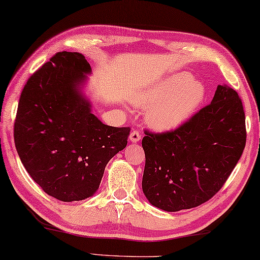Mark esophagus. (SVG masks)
I'll return each instance as SVG.
<instances>
[{
    "label": "esophagus",
    "instance_id": "esophagus-1",
    "mask_svg": "<svg viewBox=\"0 0 260 260\" xmlns=\"http://www.w3.org/2000/svg\"><path fill=\"white\" fill-rule=\"evenodd\" d=\"M129 141L131 143L139 142L141 141V135H139V133H137V131H133V133H131L129 136Z\"/></svg>",
    "mask_w": 260,
    "mask_h": 260
}]
</instances>
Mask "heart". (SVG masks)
Here are the masks:
<instances>
[{"instance_id":"1","label":"heart","mask_w":260,"mask_h":260,"mask_svg":"<svg viewBox=\"0 0 260 260\" xmlns=\"http://www.w3.org/2000/svg\"><path fill=\"white\" fill-rule=\"evenodd\" d=\"M207 87L193 75L182 72L167 75L136 91L130 102L146 109L144 121L158 133L174 131L189 122L205 105Z\"/></svg>"}]
</instances>
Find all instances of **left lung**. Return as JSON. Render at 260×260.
<instances>
[{
	"instance_id": "left-lung-1",
	"label": "left lung",
	"mask_w": 260,
	"mask_h": 260,
	"mask_svg": "<svg viewBox=\"0 0 260 260\" xmlns=\"http://www.w3.org/2000/svg\"><path fill=\"white\" fill-rule=\"evenodd\" d=\"M145 135L144 195L164 211L194 208L221 189L241 158L246 142L242 101L236 90L218 85L210 105L185 125Z\"/></svg>"
}]
</instances>
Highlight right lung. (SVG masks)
Returning <instances> with one entry per match:
<instances>
[{
  "mask_svg": "<svg viewBox=\"0 0 260 260\" xmlns=\"http://www.w3.org/2000/svg\"><path fill=\"white\" fill-rule=\"evenodd\" d=\"M90 74L81 53L59 52L27 80L16 115L19 159L46 194L63 202L96 193L107 164L130 134L93 114L86 94Z\"/></svg>",
  "mask_w": 260,
  "mask_h": 260,
  "instance_id": "right-lung-1",
  "label": "right lung"
}]
</instances>
